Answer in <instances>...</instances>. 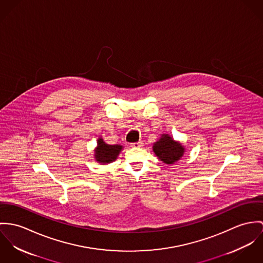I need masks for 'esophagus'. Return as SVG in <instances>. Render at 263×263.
Wrapping results in <instances>:
<instances>
[{"label": "esophagus", "instance_id": "1", "mask_svg": "<svg viewBox=\"0 0 263 263\" xmlns=\"http://www.w3.org/2000/svg\"><path fill=\"white\" fill-rule=\"evenodd\" d=\"M142 144H143V142H142V141H138V142L132 143V144H131V146H132V147H141V146H142Z\"/></svg>", "mask_w": 263, "mask_h": 263}]
</instances>
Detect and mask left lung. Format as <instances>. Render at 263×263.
Segmentation results:
<instances>
[{"instance_id":"8db88e82","label":"left lung","mask_w":263,"mask_h":263,"mask_svg":"<svg viewBox=\"0 0 263 263\" xmlns=\"http://www.w3.org/2000/svg\"><path fill=\"white\" fill-rule=\"evenodd\" d=\"M153 151L161 161L173 164L183 155L184 148L167 134H163L160 140L154 143Z\"/></svg>"}]
</instances>
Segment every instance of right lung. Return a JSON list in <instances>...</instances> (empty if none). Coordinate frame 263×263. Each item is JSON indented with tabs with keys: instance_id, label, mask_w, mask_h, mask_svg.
Instances as JSON below:
<instances>
[{
	"instance_id": "right-lung-1",
	"label": "right lung",
	"mask_w": 263,
	"mask_h": 263,
	"mask_svg": "<svg viewBox=\"0 0 263 263\" xmlns=\"http://www.w3.org/2000/svg\"><path fill=\"white\" fill-rule=\"evenodd\" d=\"M122 150L121 145H109L103 141V139L98 140V147L96 150V160L100 163H109L116 160L120 151Z\"/></svg>"
}]
</instances>
